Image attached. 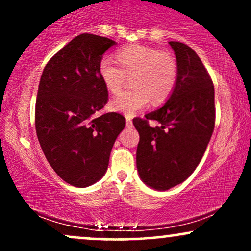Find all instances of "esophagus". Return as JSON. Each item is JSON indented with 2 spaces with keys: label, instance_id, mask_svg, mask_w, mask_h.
<instances>
[{
  "label": "esophagus",
  "instance_id": "obj_1",
  "mask_svg": "<svg viewBox=\"0 0 251 251\" xmlns=\"http://www.w3.org/2000/svg\"><path fill=\"white\" fill-rule=\"evenodd\" d=\"M133 126V123H132L131 117H126V127H132Z\"/></svg>",
  "mask_w": 251,
  "mask_h": 251
}]
</instances>
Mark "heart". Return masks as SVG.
I'll list each match as a JSON object with an SVG mask.
<instances>
[{"mask_svg": "<svg viewBox=\"0 0 251 251\" xmlns=\"http://www.w3.org/2000/svg\"><path fill=\"white\" fill-rule=\"evenodd\" d=\"M117 62L111 57H102L98 73L106 89L116 94L125 83L126 75L131 77V89L123 92L109 103L114 112L134 116L149 105H159L169 99L176 87L178 66L175 57L155 48L132 45L120 48Z\"/></svg>", "mask_w": 251, "mask_h": 251, "instance_id": "obj_1", "label": "heart"}]
</instances>
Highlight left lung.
Segmentation results:
<instances>
[{"label": "left lung", "mask_w": 251, "mask_h": 251, "mask_svg": "<svg viewBox=\"0 0 251 251\" xmlns=\"http://www.w3.org/2000/svg\"><path fill=\"white\" fill-rule=\"evenodd\" d=\"M178 66L171 96L160 108L135 118L139 132L137 169L150 188L165 191L188 179L200 164L215 127V89L200 56L189 46L170 41ZM149 120L159 126L151 128Z\"/></svg>", "instance_id": "1"}]
</instances>
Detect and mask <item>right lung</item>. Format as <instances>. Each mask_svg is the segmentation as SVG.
<instances>
[{"label":"right lung","instance_id":"right-lung-1","mask_svg":"<svg viewBox=\"0 0 251 251\" xmlns=\"http://www.w3.org/2000/svg\"><path fill=\"white\" fill-rule=\"evenodd\" d=\"M116 41L81 34L46 65L35 105L37 139L50 165L66 183L87 188L106 174L125 118L94 114L107 103L108 92L98 73L105 51Z\"/></svg>","mask_w":251,"mask_h":251}]
</instances>
